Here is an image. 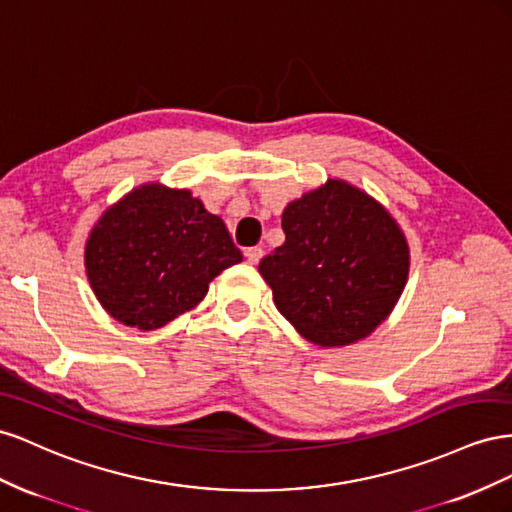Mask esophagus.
<instances>
[{
  "mask_svg": "<svg viewBox=\"0 0 512 512\" xmlns=\"http://www.w3.org/2000/svg\"><path fill=\"white\" fill-rule=\"evenodd\" d=\"M244 255H246L248 261H251V264H259V259L264 257V248H261V246H251V248H246Z\"/></svg>",
  "mask_w": 512,
  "mask_h": 512,
  "instance_id": "1",
  "label": "esophagus"
}]
</instances>
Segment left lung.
Wrapping results in <instances>:
<instances>
[{"label":"left lung","mask_w":512,"mask_h":512,"mask_svg":"<svg viewBox=\"0 0 512 512\" xmlns=\"http://www.w3.org/2000/svg\"><path fill=\"white\" fill-rule=\"evenodd\" d=\"M283 246L261 259L276 309L321 347L360 341L397 304L410 270L401 229L375 199L341 180L291 201Z\"/></svg>","instance_id":"1"}]
</instances>
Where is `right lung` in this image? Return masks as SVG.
<instances>
[{"instance_id":"right-lung-1","label":"right lung","mask_w":512,"mask_h":512,"mask_svg":"<svg viewBox=\"0 0 512 512\" xmlns=\"http://www.w3.org/2000/svg\"><path fill=\"white\" fill-rule=\"evenodd\" d=\"M240 261L221 218L188 191L158 184L137 188L102 214L85 246L96 298L139 330L193 309L214 276Z\"/></svg>"}]
</instances>
